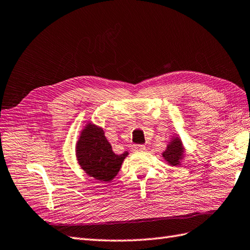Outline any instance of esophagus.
Returning a JSON list of instances; mask_svg holds the SVG:
<instances>
[{
  "label": "esophagus",
  "mask_w": 250,
  "mask_h": 250,
  "mask_svg": "<svg viewBox=\"0 0 250 250\" xmlns=\"http://www.w3.org/2000/svg\"><path fill=\"white\" fill-rule=\"evenodd\" d=\"M145 149V146L141 145V144H136L132 146V150L133 151H142Z\"/></svg>",
  "instance_id": "34e87169"
}]
</instances>
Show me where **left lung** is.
Listing matches in <instances>:
<instances>
[{"label":"left lung","mask_w":250,"mask_h":250,"mask_svg":"<svg viewBox=\"0 0 250 250\" xmlns=\"http://www.w3.org/2000/svg\"><path fill=\"white\" fill-rule=\"evenodd\" d=\"M184 149L185 148L184 146H182V142L179 137H175L172 139V141L167 144V147L163 151L162 157L164 158V160L173 167L180 166V161L184 159L185 157Z\"/></svg>","instance_id":"obj_1"}]
</instances>
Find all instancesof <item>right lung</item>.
Instances as JSON below:
<instances>
[{
  "label": "right lung",
  "mask_w": 250,
  "mask_h": 250,
  "mask_svg": "<svg viewBox=\"0 0 250 250\" xmlns=\"http://www.w3.org/2000/svg\"><path fill=\"white\" fill-rule=\"evenodd\" d=\"M75 151L81 167L90 177L101 182H110L128 155V151L114 154L104 130L92 123H88L81 131Z\"/></svg>",
  "instance_id": "right-lung-1"
}]
</instances>
